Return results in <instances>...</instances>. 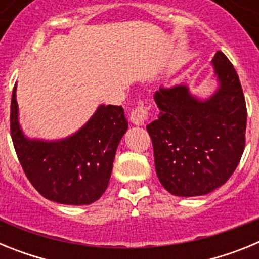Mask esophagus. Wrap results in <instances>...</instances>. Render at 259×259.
I'll return each instance as SVG.
<instances>
[{
  "instance_id": "obj_1",
  "label": "esophagus",
  "mask_w": 259,
  "mask_h": 259,
  "mask_svg": "<svg viewBox=\"0 0 259 259\" xmlns=\"http://www.w3.org/2000/svg\"><path fill=\"white\" fill-rule=\"evenodd\" d=\"M130 119L135 125H143L149 119V109L144 104H139L134 107L130 114Z\"/></svg>"
}]
</instances>
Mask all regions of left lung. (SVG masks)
<instances>
[{
    "mask_svg": "<svg viewBox=\"0 0 259 259\" xmlns=\"http://www.w3.org/2000/svg\"><path fill=\"white\" fill-rule=\"evenodd\" d=\"M212 63L221 87L206 101L192 97L184 85L154 93L161 113L146 130L158 179L174 196H203L219 188L245 148L246 104L237 72L222 52Z\"/></svg>",
    "mask_w": 259,
    "mask_h": 259,
    "instance_id": "8db88e82",
    "label": "left lung"
}]
</instances>
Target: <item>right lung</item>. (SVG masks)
Returning a JSON list of instances; mask_svg holds the SVG:
<instances>
[{
  "label": "right lung",
  "instance_id": "1",
  "mask_svg": "<svg viewBox=\"0 0 259 259\" xmlns=\"http://www.w3.org/2000/svg\"><path fill=\"white\" fill-rule=\"evenodd\" d=\"M14 85L10 134L22 168L42 196L63 205H89L106 191L116 148L127 131L122 106H100L79 132L61 141L28 140L18 123Z\"/></svg>",
  "mask_w": 259,
  "mask_h": 259
}]
</instances>
